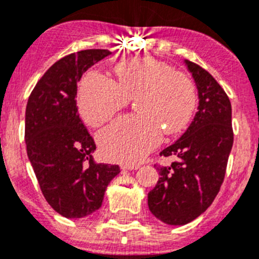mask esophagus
<instances>
[{"label": "esophagus", "instance_id": "esophagus-1", "mask_svg": "<svg viewBox=\"0 0 259 259\" xmlns=\"http://www.w3.org/2000/svg\"><path fill=\"white\" fill-rule=\"evenodd\" d=\"M140 168L139 164H123L122 169H125V170H136V169Z\"/></svg>", "mask_w": 259, "mask_h": 259}]
</instances>
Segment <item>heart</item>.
<instances>
[{"label": "heart", "instance_id": "b5f03b06", "mask_svg": "<svg viewBox=\"0 0 259 259\" xmlns=\"http://www.w3.org/2000/svg\"><path fill=\"white\" fill-rule=\"evenodd\" d=\"M114 72L117 82L94 71L86 73L77 107L89 125L99 127L136 99L137 114L119 118L98 136L107 159L130 164L155 149L164 131L176 135L189 124L196 110V89L186 73L152 57L123 61L114 66Z\"/></svg>", "mask_w": 259, "mask_h": 259}]
</instances>
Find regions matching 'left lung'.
Segmentation results:
<instances>
[{
    "label": "left lung",
    "mask_w": 259,
    "mask_h": 259,
    "mask_svg": "<svg viewBox=\"0 0 259 259\" xmlns=\"http://www.w3.org/2000/svg\"><path fill=\"white\" fill-rule=\"evenodd\" d=\"M184 62L198 90V112L181 139L160 152L177 160L169 166L155 164L160 178L147 196L152 215L169 225L191 223L210 207L234 141L231 104L224 89L205 68Z\"/></svg>",
    "instance_id": "left-lung-1"
}]
</instances>
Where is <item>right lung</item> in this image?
Returning a JSON list of instances; mask_svg holds the SVG:
<instances>
[{
	"mask_svg": "<svg viewBox=\"0 0 259 259\" xmlns=\"http://www.w3.org/2000/svg\"><path fill=\"white\" fill-rule=\"evenodd\" d=\"M108 49L71 53L52 65L36 82L25 113L26 152L44 198L67 219L99 210L105 189L120 171L98 164L97 149L76 104L77 82L88 68L109 56Z\"/></svg>",
	"mask_w": 259,
	"mask_h": 259,
	"instance_id": "obj_1",
	"label": "right lung"
}]
</instances>
